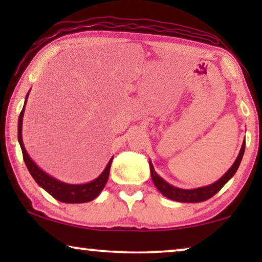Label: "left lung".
Wrapping results in <instances>:
<instances>
[{"instance_id":"8db88e82","label":"left lung","mask_w":262,"mask_h":262,"mask_svg":"<svg viewBox=\"0 0 262 262\" xmlns=\"http://www.w3.org/2000/svg\"><path fill=\"white\" fill-rule=\"evenodd\" d=\"M245 148H246V141L243 142L242 148H241V150H239L237 159L235 160V162L231 166L230 169H229L227 173H225L223 177L220 179V180L213 182L212 185L204 186V187H199V188H194V189H182V188L174 187V186L168 184L167 181H164L163 179L156 173L155 169H154L152 163L149 162L151 179H152L154 184H155V186H156V188L159 189V191L162 193L164 196H167L168 199L175 200V202H180V203L205 202V200L210 199L211 196H213L216 193L220 192L221 188L223 187V186L227 184V182L230 180L232 177H234V174L237 171L239 163H241V161H242L243 154H245Z\"/></svg>"}]
</instances>
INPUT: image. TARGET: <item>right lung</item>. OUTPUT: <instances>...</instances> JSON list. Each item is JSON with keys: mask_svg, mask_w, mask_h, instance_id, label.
<instances>
[{"mask_svg": "<svg viewBox=\"0 0 262 262\" xmlns=\"http://www.w3.org/2000/svg\"><path fill=\"white\" fill-rule=\"evenodd\" d=\"M28 94H30V92L27 93L26 99H25V105L19 116V124H17V139H19L21 150H23L24 161L25 163H26L28 171H30L35 182H37L40 187L44 188L46 192L50 193L53 198L59 200V202L68 203V204H77V203H88L91 202V200L95 199L96 196L101 193L103 187H105L107 180H108L110 169H111V164H112L113 157L110 160V162L107 163L105 170H103L102 173L95 179V180L88 182V184H83V185L66 184V182L57 180V179L52 178L51 175L46 174L45 171L41 170L40 168H39L33 161H32L31 157L28 156L23 142V118H24L25 106H26Z\"/></svg>", "mask_w": 262, "mask_h": 262, "instance_id": "1", "label": "right lung"}]
</instances>
